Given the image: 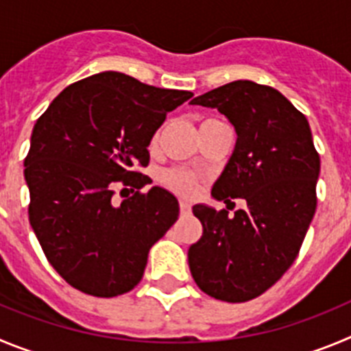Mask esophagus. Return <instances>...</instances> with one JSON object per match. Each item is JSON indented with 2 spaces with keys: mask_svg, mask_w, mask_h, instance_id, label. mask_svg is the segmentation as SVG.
<instances>
[{
  "mask_svg": "<svg viewBox=\"0 0 351 351\" xmlns=\"http://www.w3.org/2000/svg\"><path fill=\"white\" fill-rule=\"evenodd\" d=\"M180 213L182 215L191 213V204H189L187 201H180Z\"/></svg>",
  "mask_w": 351,
  "mask_h": 351,
  "instance_id": "esophagus-1",
  "label": "esophagus"
}]
</instances>
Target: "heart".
<instances>
[{
  "label": "heart",
  "mask_w": 351,
  "mask_h": 351,
  "mask_svg": "<svg viewBox=\"0 0 351 351\" xmlns=\"http://www.w3.org/2000/svg\"><path fill=\"white\" fill-rule=\"evenodd\" d=\"M160 182H162L164 187L173 191L175 194L183 195V197H191V195H194L195 191H197V176H195L194 173L187 171V169H164V171L160 173Z\"/></svg>",
  "instance_id": "obj_1"
}]
</instances>
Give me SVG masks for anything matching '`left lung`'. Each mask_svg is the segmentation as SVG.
<instances>
[{"instance_id": "left-lung-1", "label": "left lung", "mask_w": 351, "mask_h": 351, "mask_svg": "<svg viewBox=\"0 0 351 351\" xmlns=\"http://www.w3.org/2000/svg\"><path fill=\"white\" fill-rule=\"evenodd\" d=\"M191 105L217 108L234 125V152L211 195L227 208L195 204L203 236L189 248L192 278L204 293L227 302L258 298L298 257L317 210L320 156L306 117L273 87L236 80ZM230 210V208H229Z\"/></svg>"}]
</instances>
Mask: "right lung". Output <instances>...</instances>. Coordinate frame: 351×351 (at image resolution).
Instances as JSON below:
<instances>
[{
  "label": "right lung",
  "instance_id": "1",
  "mask_svg": "<svg viewBox=\"0 0 351 351\" xmlns=\"http://www.w3.org/2000/svg\"><path fill=\"white\" fill-rule=\"evenodd\" d=\"M194 96L119 71L68 85L36 121L24 160L29 222L50 266L77 290L115 298L140 283L148 252L178 220L171 192L138 171L168 112ZM117 188L135 194L117 204Z\"/></svg>",
  "mask_w": 351,
  "mask_h": 351
}]
</instances>
